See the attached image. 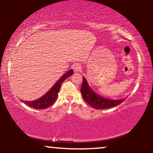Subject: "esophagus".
<instances>
[{"label": "esophagus", "instance_id": "obj_1", "mask_svg": "<svg viewBox=\"0 0 153 153\" xmlns=\"http://www.w3.org/2000/svg\"><path fill=\"white\" fill-rule=\"evenodd\" d=\"M73 69L75 72H79L81 70V65L79 63H76L73 65Z\"/></svg>", "mask_w": 153, "mask_h": 153}]
</instances>
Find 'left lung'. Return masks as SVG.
<instances>
[{
  "label": "left lung",
  "instance_id": "8db88e82",
  "mask_svg": "<svg viewBox=\"0 0 153 153\" xmlns=\"http://www.w3.org/2000/svg\"><path fill=\"white\" fill-rule=\"evenodd\" d=\"M80 91L85 101L96 109H105V108L115 107L125 100L124 98L119 100H111L100 97V95L93 91L84 76H83V82Z\"/></svg>",
  "mask_w": 153,
  "mask_h": 153
}]
</instances>
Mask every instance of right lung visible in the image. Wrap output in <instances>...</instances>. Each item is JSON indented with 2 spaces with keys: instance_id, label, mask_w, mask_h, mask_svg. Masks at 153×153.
Returning <instances> with one entry per match:
<instances>
[{
  "instance_id": "1",
  "label": "right lung",
  "mask_w": 153,
  "mask_h": 153,
  "mask_svg": "<svg viewBox=\"0 0 153 153\" xmlns=\"http://www.w3.org/2000/svg\"><path fill=\"white\" fill-rule=\"evenodd\" d=\"M73 74L74 71L72 69L69 70L55 83V85L51 88V89L43 97L33 101H24V103L29 107L36 108V109H45L51 107L54 104L57 98L58 93L60 90L62 83L66 79L67 77L71 76ZM22 101H23L22 100Z\"/></svg>"
}]
</instances>
